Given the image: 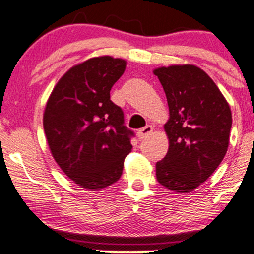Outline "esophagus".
Returning a JSON list of instances; mask_svg holds the SVG:
<instances>
[{
  "label": "esophagus",
  "instance_id": "34e87169",
  "mask_svg": "<svg viewBox=\"0 0 254 254\" xmlns=\"http://www.w3.org/2000/svg\"><path fill=\"white\" fill-rule=\"evenodd\" d=\"M151 132H153V127L151 125H145L144 127L137 131V136H138V138H144V137L150 135Z\"/></svg>",
  "mask_w": 254,
  "mask_h": 254
}]
</instances>
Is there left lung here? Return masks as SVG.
<instances>
[{"mask_svg":"<svg viewBox=\"0 0 254 254\" xmlns=\"http://www.w3.org/2000/svg\"><path fill=\"white\" fill-rule=\"evenodd\" d=\"M167 98L165 130L170 148L156 162V179L166 189L188 193L205 182L228 149L232 112L222 93L198 66L157 68Z\"/></svg>","mask_w":254,"mask_h":254,"instance_id":"obj_1","label":"left lung"}]
</instances>
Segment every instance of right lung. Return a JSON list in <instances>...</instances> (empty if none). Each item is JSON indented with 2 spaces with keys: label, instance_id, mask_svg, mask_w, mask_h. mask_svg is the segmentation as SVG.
<instances>
[{
  "label": "right lung",
  "instance_id": "obj_1",
  "mask_svg": "<svg viewBox=\"0 0 254 254\" xmlns=\"http://www.w3.org/2000/svg\"><path fill=\"white\" fill-rule=\"evenodd\" d=\"M124 60L90 58L72 66L52 90L44 131L52 156L75 184L100 190L121 178L132 149V130L110 90L125 70Z\"/></svg>",
  "mask_w": 254,
  "mask_h": 254
}]
</instances>
